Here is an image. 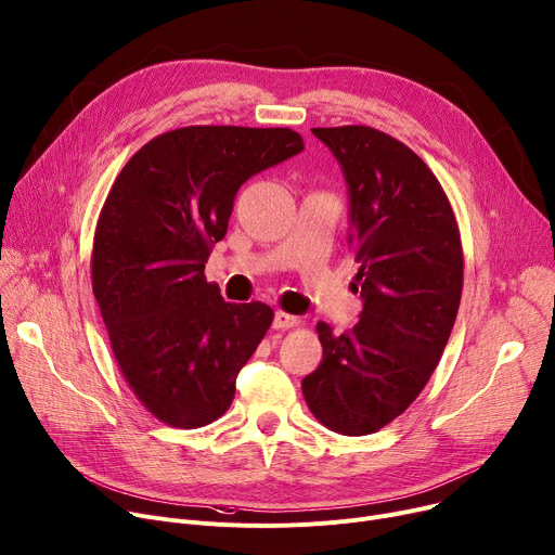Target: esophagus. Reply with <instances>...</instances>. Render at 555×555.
Masks as SVG:
<instances>
[{"label": "esophagus", "mask_w": 555, "mask_h": 555, "mask_svg": "<svg viewBox=\"0 0 555 555\" xmlns=\"http://www.w3.org/2000/svg\"><path fill=\"white\" fill-rule=\"evenodd\" d=\"M300 324V318L298 315H291V313H284V311H278L275 318H273V327L275 330H291V327H298Z\"/></svg>", "instance_id": "1"}]
</instances>
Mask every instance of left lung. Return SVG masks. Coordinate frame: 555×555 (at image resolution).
<instances>
[{"label": "left lung", "instance_id": "left-lung-1", "mask_svg": "<svg viewBox=\"0 0 555 555\" xmlns=\"http://www.w3.org/2000/svg\"><path fill=\"white\" fill-rule=\"evenodd\" d=\"M311 132L347 181L363 311L340 336L318 322L322 363L302 395L322 426L363 437L403 414L439 365L464 286L460 225L433 170L401 141L367 125Z\"/></svg>", "mask_w": 555, "mask_h": 555}]
</instances>
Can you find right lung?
<instances>
[{"label":"right lung","instance_id":"add662e5","mask_svg":"<svg viewBox=\"0 0 555 555\" xmlns=\"http://www.w3.org/2000/svg\"><path fill=\"white\" fill-rule=\"evenodd\" d=\"M305 150L288 127L192 125L145 143L98 217L91 286L116 363L172 428H202L235 399V378L273 322L206 282L244 181Z\"/></svg>","mask_w":555,"mask_h":555}]
</instances>
